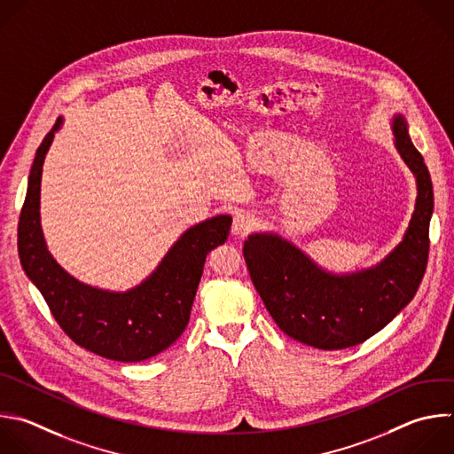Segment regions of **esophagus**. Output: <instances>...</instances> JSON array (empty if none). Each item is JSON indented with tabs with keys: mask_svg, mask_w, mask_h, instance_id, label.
Here are the masks:
<instances>
[{
	"mask_svg": "<svg viewBox=\"0 0 454 454\" xmlns=\"http://www.w3.org/2000/svg\"><path fill=\"white\" fill-rule=\"evenodd\" d=\"M256 226V219L251 212H246V210H239L233 217V226H231V231L233 235H239V237H244L247 235L253 228Z\"/></svg>",
	"mask_w": 454,
	"mask_h": 454,
	"instance_id": "34e87169",
	"label": "esophagus"
}]
</instances>
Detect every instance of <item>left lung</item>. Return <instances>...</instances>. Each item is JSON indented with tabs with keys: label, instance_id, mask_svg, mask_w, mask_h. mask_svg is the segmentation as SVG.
Wrapping results in <instances>:
<instances>
[{
	"label": "left lung",
	"instance_id": "obj_1",
	"mask_svg": "<svg viewBox=\"0 0 454 454\" xmlns=\"http://www.w3.org/2000/svg\"><path fill=\"white\" fill-rule=\"evenodd\" d=\"M395 147L417 178V201L403 242L378 265L332 274L274 233L244 242L251 281L274 323L290 339L333 351L383 330L413 299L427 265L433 185L403 115L392 121Z\"/></svg>",
	"mask_w": 454,
	"mask_h": 454
}]
</instances>
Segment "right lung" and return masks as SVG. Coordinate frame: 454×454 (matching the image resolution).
I'll return each instance as SVG.
<instances>
[{"mask_svg": "<svg viewBox=\"0 0 454 454\" xmlns=\"http://www.w3.org/2000/svg\"><path fill=\"white\" fill-rule=\"evenodd\" d=\"M60 124L57 119L44 137L30 171L18 228L21 265L73 342L117 362L157 356L185 332L207 254L224 244L231 217L217 215L189 228L157 270L128 292L80 283L53 260L41 230L43 164Z\"/></svg>", "mask_w": 454, "mask_h": 454, "instance_id": "1", "label": "right lung"}]
</instances>
